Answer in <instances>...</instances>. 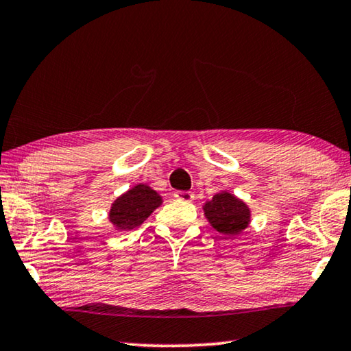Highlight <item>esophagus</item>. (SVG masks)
<instances>
[{
    "label": "esophagus",
    "instance_id": "obj_1",
    "mask_svg": "<svg viewBox=\"0 0 351 351\" xmlns=\"http://www.w3.org/2000/svg\"><path fill=\"white\" fill-rule=\"evenodd\" d=\"M175 198L184 201V203H190V201H193V193L192 192H176L175 193Z\"/></svg>",
    "mask_w": 351,
    "mask_h": 351
}]
</instances>
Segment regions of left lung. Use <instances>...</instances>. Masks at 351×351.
Listing matches in <instances>:
<instances>
[{"label":"left lung","instance_id":"obj_1","mask_svg":"<svg viewBox=\"0 0 351 351\" xmlns=\"http://www.w3.org/2000/svg\"><path fill=\"white\" fill-rule=\"evenodd\" d=\"M207 221L217 232L226 237L241 235L252 221L251 207L237 195L219 190L203 204Z\"/></svg>","mask_w":351,"mask_h":351}]
</instances>
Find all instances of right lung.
Returning <instances> with one entry per match:
<instances>
[{
  "mask_svg": "<svg viewBox=\"0 0 351 351\" xmlns=\"http://www.w3.org/2000/svg\"><path fill=\"white\" fill-rule=\"evenodd\" d=\"M162 206V197L148 184H136L112 201L108 219L117 232L138 228L152 213Z\"/></svg>",
  "mask_w": 351,
  "mask_h": 351,
  "instance_id": "1",
  "label": "right lung"
}]
</instances>
